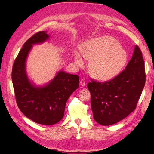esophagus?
Segmentation results:
<instances>
[{
    "label": "esophagus",
    "mask_w": 154,
    "mask_h": 154,
    "mask_svg": "<svg viewBox=\"0 0 154 154\" xmlns=\"http://www.w3.org/2000/svg\"><path fill=\"white\" fill-rule=\"evenodd\" d=\"M85 83H86V81L84 79H81L80 81V85L82 86H85Z\"/></svg>",
    "instance_id": "esophagus-1"
}]
</instances>
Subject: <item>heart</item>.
Here are the masks:
<instances>
[{"instance_id":"b5f03b06","label":"heart","mask_w":154,"mask_h":154,"mask_svg":"<svg viewBox=\"0 0 154 154\" xmlns=\"http://www.w3.org/2000/svg\"><path fill=\"white\" fill-rule=\"evenodd\" d=\"M81 51L74 52L75 62L83 67L85 58L91 60L89 73L99 81H109L116 77L128 61L125 50L119 42L110 36L88 41L83 44Z\"/></svg>"}]
</instances>
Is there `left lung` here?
<instances>
[{
	"mask_svg": "<svg viewBox=\"0 0 154 154\" xmlns=\"http://www.w3.org/2000/svg\"><path fill=\"white\" fill-rule=\"evenodd\" d=\"M146 73L142 51L136 45L131 60L116 77L105 82L91 79L87 85L94 120L109 126L135 110L144 87Z\"/></svg>",
	"mask_w": 154,
	"mask_h": 154,
	"instance_id": "obj_1",
	"label": "left lung"
}]
</instances>
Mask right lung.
Listing matches in <instances>:
<instances>
[{
  "label": "right lung",
  "mask_w": 154,
  "mask_h": 154,
  "mask_svg": "<svg viewBox=\"0 0 154 154\" xmlns=\"http://www.w3.org/2000/svg\"><path fill=\"white\" fill-rule=\"evenodd\" d=\"M45 31L38 32L23 45L14 62L12 80L17 105L21 112L34 122L43 125H53L64 116L65 104L71 94L79 87L78 75L60 71L44 86L37 87L29 80L26 71V61L32 45L48 40Z\"/></svg>",
  "instance_id": "1"
}]
</instances>
